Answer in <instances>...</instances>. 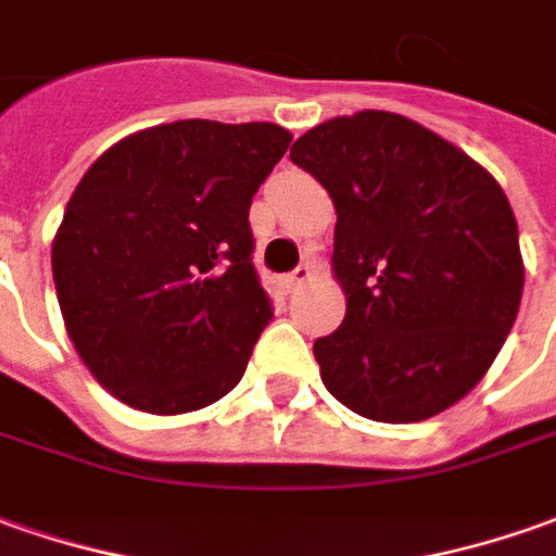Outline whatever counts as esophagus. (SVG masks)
Masks as SVG:
<instances>
[{"instance_id": "34e87169", "label": "esophagus", "mask_w": 556, "mask_h": 556, "mask_svg": "<svg viewBox=\"0 0 556 556\" xmlns=\"http://www.w3.org/2000/svg\"><path fill=\"white\" fill-rule=\"evenodd\" d=\"M309 279H313V267H309V264H301V267H294L292 274L286 277V289H301Z\"/></svg>"}]
</instances>
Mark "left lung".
<instances>
[{
    "label": "left lung",
    "mask_w": 556,
    "mask_h": 556,
    "mask_svg": "<svg viewBox=\"0 0 556 556\" xmlns=\"http://www.w3.org/2000/svg\"><path fill=\"white\" fill-rule=\"evenodd\" d=\"M292 161L334 203L341 328L313 343L326 389L358 417L420 422L490 371L523 294L500 182L417 121L365 109L323 121Z\"/></svg>",
    "instance_id": "obj_1"
}]
</instances>
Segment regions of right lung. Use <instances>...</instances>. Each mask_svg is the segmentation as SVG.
Wrapping results in <instances>:
<instances>
[{
  "instance_id": "1",
  "label": "right lung",
  "mask_w": 556,
  "mask_h": 556,
  "mask_svg": "<svg viewBox=\"0 0 556 556\" xmlns=\"http://www.w3.org/2000/svg\"><path fill=\"white\" fill-rule=\"evenodd\" d=\"M292 134L169 121L118 139L75 185L51 243L63 326L118 402L176 417L240 383L270 301L249 206Z\"/></svg>"
}]
</instances>
